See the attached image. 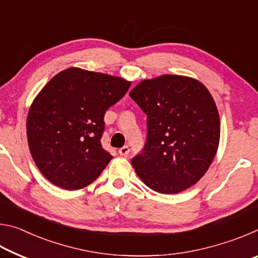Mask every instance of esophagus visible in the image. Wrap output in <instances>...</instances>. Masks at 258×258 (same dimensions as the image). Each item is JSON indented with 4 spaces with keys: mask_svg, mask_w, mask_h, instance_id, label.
<instances>
[{
    "mask_svg": "<svg viewBox=\"0 0 258 258\" xmlns=\"http://www.w3.org/2000/svg\"><path fill=\"white\" fill-rule=\"evenodd\" d=\"M118 154H119L120 156L126 157V156H127V155L130 154V148H128L127 146H124L123 148H120V149L118 150Z\"/></svg>",
    "mask_w": 258,
    "mask_h": 258,
    "instance_id": "obj_1",
    "label": "esophagus"
}]
</instances>
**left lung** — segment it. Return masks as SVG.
Instances as JSON below:
<instances>
[{
	"label": "left lung",
	"instance_id": "1",
	"mask_svg": "<svg viewBox=\"0 0 258 258\" xmlns=\"http://www.w3.org/2000/svg\"><path fill=\"white\" fill-rule=\"evenodd\" d=\"M130 97L147 115V142L132 158L141 181L165 195L196 184L220 142V116L209 91L195 78L163 75L139 83Z\"/></svg>",
	"mask_w": 258,
	"mask_h": 258
}]
</instances>
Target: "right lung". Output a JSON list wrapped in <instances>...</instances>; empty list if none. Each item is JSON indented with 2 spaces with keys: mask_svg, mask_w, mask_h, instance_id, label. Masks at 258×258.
I'll use <instances>...</instances> for the list:
<instances>
[{
  "mask_svg": "<svg viewBox=\"0 0 258 258\" xmlns=\"http://www.w3.org/2000/svg\"><path fill=\"white\" fill-rule=\"evenodd\" d=\"M130 86L124 78L75 67L51 78L27 117L30 155L44 177L66 190L97 180L112 158L100 141L104 113Z\"/></svg>",
  "mask_w": 258,
  "mask_h": 258,
  "instance_id": "right-lung-1",
  "label": "right lung"
}]
</instances>
